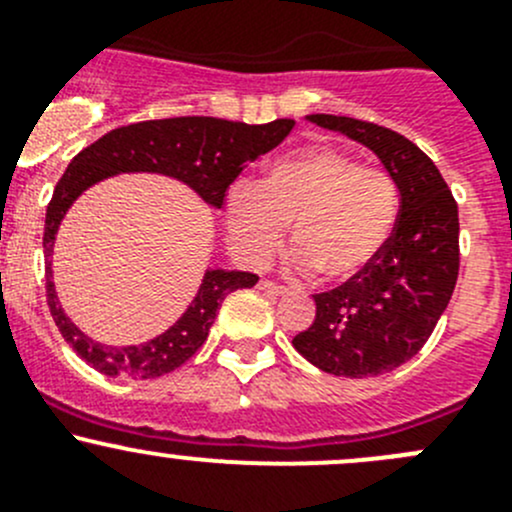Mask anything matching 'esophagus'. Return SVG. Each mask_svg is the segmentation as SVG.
<instances>
[{
    "label": "esophagus",
    "mask_w": 512,
    "mask_h": 512,
    "mask_svg": "<svg viewBox=\"0 0 512 512\" xmlns=\"http://www.w3.org/2000/svg\"><path fill=\"white\" fill-rule=\"evenodd\" d=\"M258 288L266 293H273V296H281V293H286V288H283L281 283H273V281H268V278H261V281H258Z\"/></svg>",
    "instance_id": "1"
}]
</instances>
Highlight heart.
Masks as SVG:
<instances>
[{"label":"heart","instance_id":"b5f03b06","mask_svg":"<svg viewBox=\"0 0 512 512\" xmlns=\"http://www.w3.org/2000/svg\"><path fill=\"white\" fill-rule=\"evenodd\" d=\"M401 209L388 171L363 166L336 146H306L278 156L263 179L239 181L224 201V226L241 263L261 268L281 249L288 224L296 271L346 281L378 261Z\"/></svg>","mask_w":512,"mask_h":512}]
</instances>
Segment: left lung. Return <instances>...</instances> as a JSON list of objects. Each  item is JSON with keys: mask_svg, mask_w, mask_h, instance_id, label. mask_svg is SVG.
I'll return each mask as SVG.
<instances>
[{"mask_svg": "<svg viewBox=\"0 0 512 512\" xmlns=\"http://www.w3.org/2000/svg\"><path fill=\"white\" fill-rule=\"evenodd\" d=\"M381 159L401 191L391 241L376 263L313 296L316 318L293 348L321 371L371 378L411 361L443 316L458 281V204L433 161L398 131L351 116L311 114Z\"/></svg>", "mask_w": 512, "mask_h": 512, "instance_id": "obj_1", "label": "left lung"}]
</instances>
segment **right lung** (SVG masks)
<instances>
[{"label": "right lung", "mask_w": 512, "mask_h": 512, "mask_svg": "<svg viewBox=\"0 0 512 512\" xmlns=\"http://www.w3.org/2000/svg\"><path fill=\"white\" fill-rule=\"evenodd\" d=\"M293 119H276L268 124L214 119V116H174L119 126L94 144L79 151L69 169L59 179L47 206L44 224V256H52L54 236L69 206L82 191L101 179L124 171H151L166 174L189 184L206 204L221 209L226 189L236 176L258 159L276 149L291 134ZM258 276L249 271H206L199 293L184 316L161 336L141 346L114 348L84 336L59 306L52 283V263H47V303L64 341L104 376L159 378L184 366L201 346L216 318V308L236 288L256 286Z\"/></svg>", "instance_id": "obj_1"}]
</instances>
